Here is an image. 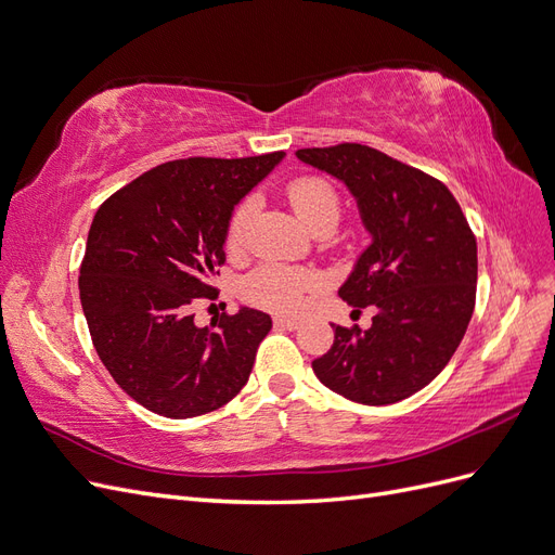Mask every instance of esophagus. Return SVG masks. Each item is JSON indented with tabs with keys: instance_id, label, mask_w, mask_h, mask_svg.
<instances>
[{
	"instance_id": "obj_1",
	"label": "esophagus",
	"mask_w": 555,
	"mask_h": 555,
	"mask_svg": "<svg viewBox=\"0 0 555 555\" xmlns=\"http://www.w3.org/2000/svg\"><path fill=\"white\" fill-rule=\"evenodd\" d=\"M274 326H279V330L295 332V330H299V322L291 320V318H274Z\"/></svg>"
}]
</instances>
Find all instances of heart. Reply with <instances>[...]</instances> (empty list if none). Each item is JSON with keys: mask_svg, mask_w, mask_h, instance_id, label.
<instances>
[{"mask_svg": "<svg viewBox=\"0 0 555 555\" xmlns=\"http://www.w3.org/2000/svg\"><path fill=\"white\" fill-rule=\"evenodd\" d=\"M285 194L295 212L318 233L332 231L340 217V194L336 184L318 173H299L285 182ZM256 212L254 198H242L229 215L223 229V246L229 254H240L246 244L251 217ZM320 279L315 272L283 262H262L244 276L242 297L260 309L274 313H297L306 295L315 291Z\"/></svg>", "mask_w": 555, "mask_h": 555, "instance_id": "1", "label": "heart"}]
</instances>
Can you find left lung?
I'll use <instances>...</instances> for the list:
<instances>
[{"label":"left lung","instance_id":"1","mask_svg":"<svg viewBox=\"0 0 555 555\" xmlns=\"http://www.w3.org/2000/svg\"><path fill=\"white\" fill-rule=\"evenodd\" d=\"M297 157L340 178L359 201L373 244L338 295L375 306L371 330L334 326L318 379L361 404L418 393L455 354L476 309V235L446 184L363 143L301 149Z\"/></svg>","mask_w":555,"mask_h":555}]
</instances>
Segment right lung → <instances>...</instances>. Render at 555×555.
Here are the masks:
<instances>
[{"instance_id": "1", "label": "right lung", "mask_w": 555, "mask_h": 555, "mask_svg": "<svg viewBox=\"0 0 555 555\" xmlns=\"http://www.w3.org/2000/svg\"><path fill=\"white\" fill-rule=\"evenodd\" d=\"M283 151L184 157L141 173L100 205L79 264V299L100 361L149 412L194 418L231 402L251 375L272 318L242 309L196 326L219 297L223 229Z\"/></svg>"}]
</instances>
